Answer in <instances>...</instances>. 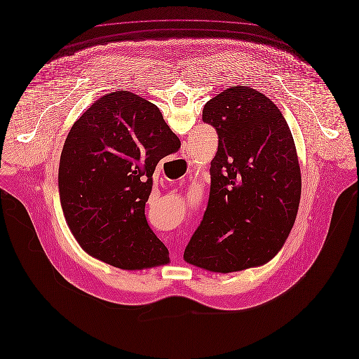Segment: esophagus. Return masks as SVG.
Returning <instances> with one entry per match:
<instances>
[{
  "label": "esophagus",
  "mask_w": 359,
  "mask_h": 359,
  "mask_svg": "<svg viewBox=\"0 0 359 359\" xmlns=\"http://www.w3.org/2000/svg\"><path fill=\"white\" fill-rule=\"evenodd\" d=\"M171 254H172V257H177V255H178V252H177V250H172V251H171Z\"/></svg>",
  "instance_id": "esophagus-1"
}]
</instances>
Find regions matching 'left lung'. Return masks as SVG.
Returning a JSON list of instances; mask_svg holds the SVG:
<instances>
[{"mask_svg":"<svg viewBox=\"0 0 359 359\" xmlns=\"http://www.w3.org/2000/svg\"><path fill=\"white\" fill-rule=\"evenodd\" d=\"M203 120L215 127L219 146L207 210L184 259L224 274L262 266L283 248L300 204L290 128L270 98L247 86L210 98Z\"/></svg>","mask_w":359,"mask_h":359,"instance_id":"1","label":"left lung"}]
</instances>
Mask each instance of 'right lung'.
Instances as JSON below:
<instances>
[{
    "mask_svg": "<svg viewBox=\"0 0 359 359\" xmlns=\"http://www.w3.org/2000/svg\"><path fill=\"white\" fill-rule=\"evenodd\" d=\"M180 147L158 107L133 92L102 95L76 120L60 154L57 187L85 252L123 270L170 262L144 208L158 162Z\"/></svg>",
    "mask_w": 359,
    "mask_h": 359,
    "instance_id": "obj_1",
    "label": "right lung"
}]
</instances>
